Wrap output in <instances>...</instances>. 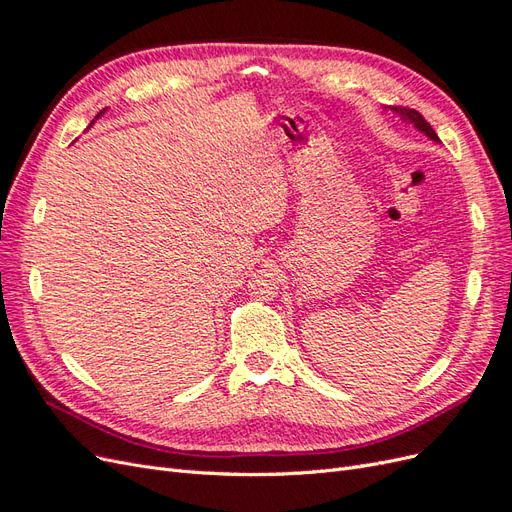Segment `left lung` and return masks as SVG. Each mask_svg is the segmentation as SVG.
Instances as JSON below:
<instances>
[{
	"instance_id": "8db88e82",
	"label": "left lung",
	"mask_w": 512,
	"mask_h": 512,
	"mask_svg": "<svg viewBox=\"0 0 512 512\" xmlns=\"http://www.w3.org/2000/svg\"><path fill=\"white\" fill-rule=\"evenodd\" d=\"M393 111H397V113H401L404 117H408L412 123H416V128H418V130H423L429 138H433V141H438V134L433 132V128H431L429 123L423 119V115H421V113H416L414 108H393Z\"/></svg>"
}]
</instances>
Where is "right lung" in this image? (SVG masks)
I'll list each match as a JSON object with an SVG mask.
<instances>
[{"label":"right lung","mask_w":512,"mask_h":512,"mask_svg":"<svg viewBox=\"0 0 512 512\" xmlns=\"http://www.w3.org/2000/svg\"><path fill=\"white\" fill-rule=\"evenodd\" d=\"M100 115H102V113H100ZM100 115H98V117H100Z\"/></svg>","instance_id":"obj_1"}]
</instances>
